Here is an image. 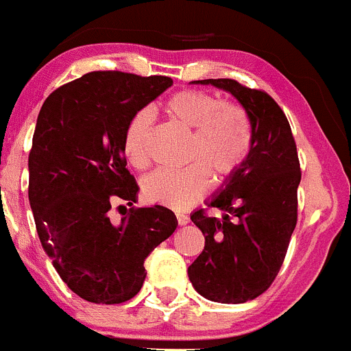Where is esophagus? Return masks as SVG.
<instances>
[{"instance_id": "34e87169", "label": "esophagus", "mask_w": 351, "mask_h": 351, "mask_svg": "<svg viewBox=\"0 0 351 351\" xmlns=\"http://www.w3.org/2000/svg\"><path fill=\"white\" fill-rule=\"evenodd\" d=\"M176 221H178L180 226H186L190 222V217L185 214H176Z\"/></svg>"}]
</instances>
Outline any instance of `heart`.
Returning <instances> with one entry per match:
<instances>
[{"label":"heart","mask_w":351,"mask_h":351,"mask_svg":"<svg viewBox=\"0 0 351 351\" xmlns=\"http://www.w3.org/2000/svg\"><path fill=\"white\" fill-rule=\"evenodd\" d=\"M173 123L190 132L185 162L180 171H158L143 183V193L151 204L173 210H189L204 198L208 175L217 185L231 182L246 162L253 146V127L244 108L222 101L202 90H180L162 105ZM151 115L137 112L123 130L122 151L134 168L149 165L147 139Z\"/></svg>","instance_id":"1"}]
</instances>
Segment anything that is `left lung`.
I'll return each instance as SVG.
<instances>
[{"label":"left lung","instance_id":"1","mask_svg":"<svg viewBox=\"0 0 351 351\" xmlns=\"http://www.w3.org/2000/svg\"><path fill=\"white\" fill-rule=\"evenodd\" d=\"M197 83L229 91L243 105L253 146L238 175L207 204L224 212L222 217L204 208L190 215L205 246L189 277L205 299L243 304L274 284L285 260L297 224L299 156L284 110L270 95L228 77Z\"/></svg>","mask_w":351,"mask_h":351}]
</instances>
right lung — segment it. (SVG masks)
<instances>
[{
    "label": "right lung",
    "mask_w": 351,
    "mask_h": 351,
    "mask_svg": "<svg viewBox=\"0 0 351 351\" xmlns=\"http://www.w3.org/2000/svg\"><path fill=\"white\" fill-rule=\"evenodd\" d=\"M171 84L168 76L93 71L52 91L38 113L28 200L59 277L88 302L132 299L146 278V258L178 226L162 205L134 207L139 186L122 151L132 115ZM115 203L122 219H111Z\"/></svg>",
    "instance_id": "1"
}]
</instances>
